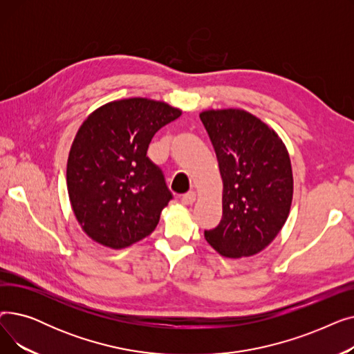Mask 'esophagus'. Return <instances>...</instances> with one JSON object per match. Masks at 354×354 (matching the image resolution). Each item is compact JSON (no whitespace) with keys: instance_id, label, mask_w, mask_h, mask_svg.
<instances>
[{"instance_id":"obj_1","label":"esophagus","mask_w":354,"mask_h":354,"mask_svg":"<svg viewBox=\"0 0 354 354\" xmlns=\"http://www.w3.org/2000/svg\"><path fill=\"white\" fill-rule=\"evenodd\" d=\"M196 201V194L195 192H188L182 195L180 198V202L183 203V205H192V203Z\"/></svg>"}]
</instances>
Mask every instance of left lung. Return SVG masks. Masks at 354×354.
<instances>
[{
    "instance_id": "obj_1",
    "label": "left lung",
    "mask_w": 354,
    "mask_h": 354,
    "mask_svg": "<svg viewBox=\"0 0 354 354\" xmlns=\"http://www.w3.org/2000/svg\"><path fill=\"white\" fill-rule=\"evenodd\" d=\"M199 118L215 149L222 178V219L205 231L222 257L266 250L284 227L292 202L287 147L272 127L243 109H208Z\"/></svg>"
}]
</instances>
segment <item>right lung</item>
I'll use <instances>...</instances> for the list:
<instances>
[{
  "label": "right lung",
  "instance_id": "obj_1",
  "mask_svg": "<svg viewBox=\"0 0 354 354\" xmlns=\"http://www.w3.org/2000/svg\"><path fill=\"white\" fill-rule=\"evenodd\" d=\"M180 115L165 102L130 97L97 107L82 123L68 152L67 191L95 243L122 250L153 232L172 194L146 152L158 130Z\"/></svg>",
  "mask_w": 354,
  "mask_h": 354
}]
</instances>
